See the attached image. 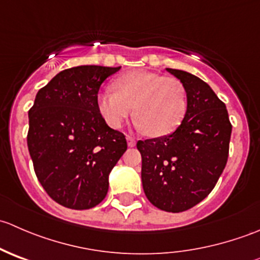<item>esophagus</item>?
Instances as JSON below:
<instances>
[{
    "instance_id": "obj_1",
    "label": "esophagus",
    "mask_w": 260,
    "mask_h": 260,
    "mask_svg": "<svg viewBox=\"0 0 260 260\" xmlns=\"http://www.w3.org/2000/svg\"><path fill=\"white\" fill-rule=\"evenodd\" d=\"M127 141H128V146L129 147H135L136 146V140L131 136H127Z\"/></svg>"
}]
</instances>
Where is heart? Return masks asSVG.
<instances>
[{
	"instance_id": "b5f03b06",
	"label": "heart",
	"mask_w": 260,
	"mask_h": 260,
	"mask_svg": "<svg viewBox=\"0 0 260 260\" xmlns=\"http://www.w3.org/2000/svg\"><path fill=\"white\" fill-rule=\"evenodd\" d=\"M114 91L98 95V109L107 124L119 128L133 107L136 125L152 137L172 133L182 122L187 96L182 81L152 72H131L113 81Z\"/></svg>"
}]
</instances>
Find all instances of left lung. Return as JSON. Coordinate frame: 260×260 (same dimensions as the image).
I'll use <instances>...</instances> for the list:
<instances>
[{"label":"left lung","instance_id":"1","mask_svg":"<svg viewBox=\"0 0 260 260\" xmlns=\"http://www.w3.org/2000/svg\"><path fill=\"white\" fill-rule=\"evenodd\" d=\"M167 72L182 81L187 111L174 133L138 141L142 185L152 205L181 212L198 205L216 185L229 156L232 123L225 104L200 78Z\"/></svg>","mask_w":260,"mask_h":260}]
</instances>
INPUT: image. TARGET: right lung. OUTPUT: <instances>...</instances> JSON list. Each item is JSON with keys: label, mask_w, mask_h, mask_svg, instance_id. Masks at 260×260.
Masks as SVG:
<instances>
[{"label": "right lung", "mask_w": 260, "mask_h": 260, "mask_svg": "<svg viewBox=\"0 0 260 260\" xmlns=\"http://www.w3.org/2000/svg\"><path fill=\"white\" fill-rule=\"evenodd\" d=\"M118 68L81 65L55 75L28 111L27 147L44 190L60 205L94 208L108 192V176L127 149L125 136L98 109L102 83Z\"/></svg>", "instance_id": "obj_1"}]
</instances>
